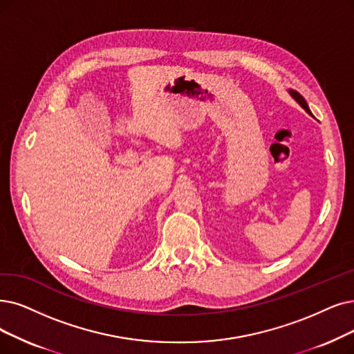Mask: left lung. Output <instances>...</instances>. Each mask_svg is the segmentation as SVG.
Returning a JSON list of instances; mask_svg holds the SVG:
<instances>
[{"mask_svg":"<svg viewBox=\"0 0 354 354\" xmlns=\"http://www.w3.org/2000/svg\"><path fill=\"white\" fill-rule=\"evenodd\" d=\"M289 94L292 95V98H295V102L298 103L306 113L308 115H310V110H309V107H308V103L305 102V98L298 93V91H295V90H289Z\"/></svg>","mask_w":354,"mask_h":354,"instance_id":"left-lung-1","label":"left lung"}]
</instances>
